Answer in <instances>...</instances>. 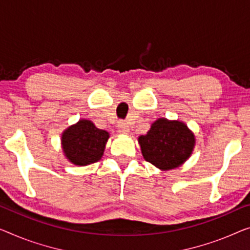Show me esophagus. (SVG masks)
I'll return each instance as SVG.
<instances>
[{
    "mask_svg": "<svg viewBox=\"0 0 250 250\" xmlns=\"http://www.w3.org/2000/svg\"><path fill=\"white\" fill-rule=\"evenodd\" d=\"M118 129H119V131H120L121 133H124V135H128V133L130 132L129 125H126L125 122H119Z\"/></svg>",
    "mask_w": 250,
    "mask_h": 250,
    "instance_id": "esophagus-1",
    "label": "esophagus"
}]
</instances>
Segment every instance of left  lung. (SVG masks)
<instances>
[{"label": "left lung", "mask_w": 250, "mask_h": 250, "mask_svg": "<svg viewBox=\"0 0 250 250\" xmlns=\"http://www.w3.org/2000/svg\"><path fill=\"white\" fill-rule=\"evenodd\" d=\"M138 143L145 161L166 172L178 168L191 157L196 140L183 121L158 118Z\"/></svg>", "instance_id": "left-lung-1"}]
</instances>
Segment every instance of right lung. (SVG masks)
<instances>
[{"mask_svg":"<svg viewBox=\"0 0 250 250\" xmlns=\"http://www.w3.org/2000/svg\"><path fill=\"white\" fill-rule=\"evenodd\" d=\"M109 138V132L96 128L91 120L80 119L62 131L61 144L64 156L70 164L87 166L102 158Z\"/></svg>","mask_w":250,"mask_h":250,"instance_id":"add662e5","label":"right lung"}]
</instances>
